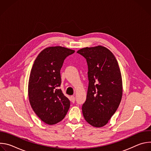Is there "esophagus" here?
Returning <instances> with one entry per match:
<instances>
[{
    "label": "esophagus",
    "instance_id": "esophagus-1",
    "mask_svg": "<svg viewBox=\"0 0 151 151\" xmlns=\"http://www.w3.org/2000/svg\"><path fill=\"white\" fill-rule=\"evenodd\" d=\"M70 101L72 102V103H75V97L74 96H72L70 97Z\"/></svg>",
    "mask_w": 151,
    "mask_h": 151
}]
</instances>
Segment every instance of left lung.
<instances>
[{"mask_svg": "<svg viewBox=\"0 0 151 151\" xmlns=\"http://www.w3.org/2000/svg\"><path fill=\"white\" fill-rule=\"evenodd\" d=\"M87 60L88 87L83 104V117L95 127L105 125L115 113L121 101L122 82L118 61L112 52L99 45L77 51Z\"/></svg>", "mask_w": 151, "mask_h": 151, "instance_id": "left-lung-1", "label": "left lung"}]
</instances>
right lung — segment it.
<instances>
[{
	"label": "right lung",
	"mask_w": 151,
	"mask_h": 151,
	"mask_svg": "<svg viewBox=\"0 0 151 151\" xmlns=\"http://www.w3.org/2000/svg\"><path fill=\"white\" fill-rule=\"evenodd\" d=\"M74 50L60 46L48 47L37 55L29 81L30 104L37 116L45 124H55L65 117L70 100L59 87L60 70L65 58Z\"/></svg>",
	"instance_id": "right-lung-1"
}]
</instances>
